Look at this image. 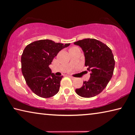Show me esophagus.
<instances>
[{
  "label": "esophagus",
  "instance_id": "esophagus-1",
  "mask_svg": "<svg viewBox=\"0 0 135 135\" xmlns=\"http://www.w3.org/2000/svg\"><path fill=\"white\" fill-rule=\"evenodd\" d=\"M69 78L71 79H72V80H75V79H76V78H74V77L71 76H70Z\"/></svg>",
  "mask_w": 135,
  "mask_h": 135
}]
</instances>
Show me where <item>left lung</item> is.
I'll return each mask as SVG.
<instances>
[{"label":"left lung","instance_id":"obj_1","mask_svg":"<svg viewBox=\"0 0 135 135\" xmlns=\"http://www.w3.org/2000/svg\"><path fill=\"white\" fill-rule=\"evenodd\" d=\"M80 46L84 53L85 65L90 72L88 81L76 89L80 97L90 98L99 94L106 87L112 78L115 67V60L111 49L97 40L86 38L74 42Z\"/></svg>","mask_w":135,"mask_h":135}]
</instances>
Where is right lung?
I'll return each mask as SVG.
<instances>
[{"mask_svg": "<svg viewBox=\"0 0 135 135\" xmlns=\"http://www.w3.org/2000/svg\"><path fill=\"white\" fill-rule=\"evenodd\" d=\"M70 44L41 40L26 47L21 57V71L27 86L36 95L49 98L58 93L63 76L52 73L49 65L59 51Z\"/></svg>", "mask_w": 135, "mask_h": 135, "instance_id": "obj_1", "label": "right lung"}]
</instances>
